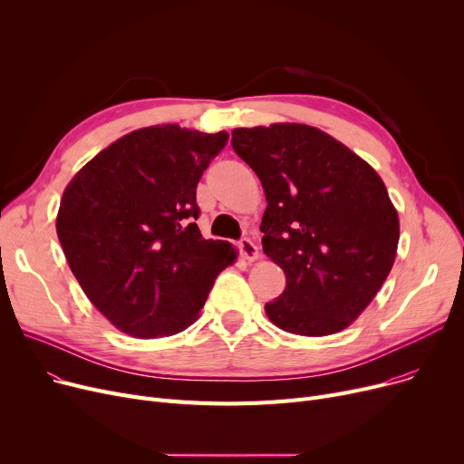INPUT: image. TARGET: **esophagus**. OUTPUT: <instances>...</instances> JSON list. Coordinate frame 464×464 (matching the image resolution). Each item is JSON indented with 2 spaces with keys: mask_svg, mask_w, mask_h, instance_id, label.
<instances>
[{
  "mask_svg": "<svg viewBox=\"0 0 464 464\" xmlns=\"http://www.w3.org/2000/svg\"><path fill=\"white\" fill-rule=\"evenodd\" d=\"M237 246H238L240 256L245 257V259H248V261H256V259L259 257L257 246L254 245V242H252L248 237H242V238L237 242Z\"/></svg>",
  "mask_w": 464,
  "mask_h": 464,
  "instance_id": "obj_1",
  "label": "esophagus"
}]
</instances>
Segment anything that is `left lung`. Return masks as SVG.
Returning <instances> with one entry per match:
<instances>
[{
  "instance_id": "obj_1",
  "label": "left lung",
  "mask_w": 464,
  "mask_h": 464,
  "mask_svg": "<svg viewBox=\"0 0 464 464\" xmlns=\"http://www.w3.org/2000/svg\"><path fill=\"white\" fill-rule=\"evenodd\" d=\"M233 150L261 180L263 252L285 275L265 304L294 334L346 329L392 271L399 216L376 170L318 128L273 124L233 130Z\"/></svg>"
}]
</instances>
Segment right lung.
Instances as JSON below:
<instances>
[{
  "mask_svg": "<svg viewBox=\"0 0 464 464\" xmlns=\"http://www.w3.org/2000/svg\"><path fill=\"white\" fill-rule=\"evenodd\" d=\"M226 142V131L142 128L67 184L56 218L60 245L86 297L121 333L184 331L237 259L229 242L205 240L195 224V189Z\"/></svg>",
  "mask_w": 464,
  "mask_h": 464,
  "instance_id": "add662e5",
  "label": "right lung"
}]
</instances>
